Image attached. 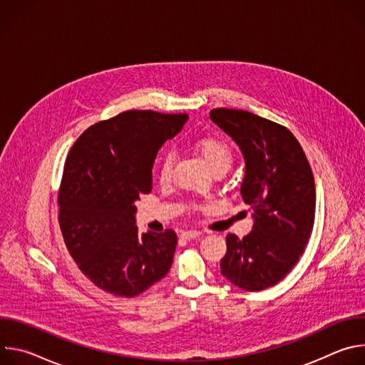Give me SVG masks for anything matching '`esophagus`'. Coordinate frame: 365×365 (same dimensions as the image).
I'll use <instances>...</instances> for the list:
<instances>
[{"label":"esophagus","mask_w":365,"mask_h":365,"mask_svg":"<svg viewBox=\"0 0 365 365\" xmlns=\"http://www.w3.org/2000/svg\"><path fill=\"white\" fill-rule=\"evenodd\" d=\"M199 235H200V232L196 231V230H190V231H183L182 232V238H185V240H192V238H196Z\"/></svg>","instance_id":"1"}]
</instances>
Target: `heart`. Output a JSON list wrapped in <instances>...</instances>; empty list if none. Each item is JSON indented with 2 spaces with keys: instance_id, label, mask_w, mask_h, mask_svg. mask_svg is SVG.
<instances>
[{
  "instance_id": "b5f03b06",
  "label": "heart",
  "mask_w": 365,
  "mask_h": 365,
  "mask_svg": "<svg viewBox=\"0 0 365 365\" xmlns=\"http://www.w3.org/2000/svg\"><path fill=\"white\" fill-rule=\"evenodd\" d=\"M196 150L202 160L211 172L217 169H230L232 165V151L230 145L217 137H202L196 141ZM173 158L170 153L162 155L159 165V178L162 182H169L172 175Z\"/></svg>"
}]
</instances>
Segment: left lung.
I'll return each mask as SVG.
<instances>
[{
  "instance_id": "1",
  "label": "left lung",
  "mask_w": 365,
  "mask_h": 365,
  "mask_svg": "<svg viewBox=\"0 0 365 365\" xmlns=\"http://www.w3.org/2000/svg\"><path fill=\"white\" fill-rule=\"evenodd\" d=\"M210 117L242 153L240 192L254 220L242 240L227 235L221 273L244 290H264L294 267L309 241L317 205L314 175L286 127L240 110L218 108Z\"/></svg>"
}]
</instances>
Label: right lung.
Segmentation results:
<instances>
[{"mask_svg": "<svg viewBox=\"0 0 365 365\" xmlns=\"http://www.w3.org/2000/svg\"><path fill=\"white\" fill-rule=\"evenodd\" d=\"M187 114L127 111L89 127L71 148L59 190V222L81 272L99 289L133 297L172 267L173 230L140 234L135 200L153 187L160 147Z\"/></svg>", "mask_w": 365, "mask_h": 365, "instance_id": "obj_1", "label": "right lung"}]
</instances>
